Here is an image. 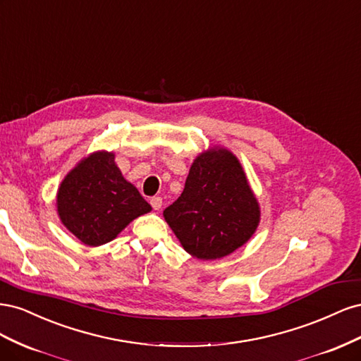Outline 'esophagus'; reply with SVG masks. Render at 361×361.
<instances>
[{
  "mask_svg": "<svg viewBox=\"0 0 361 361\" xmlns=\"http://www.w3.org/2000/svg\"><path fill=\"white\" fill-rule=\"evenodd\" d=\"M150 204H152V207H154L155 211H158V209H161V206H162V199L161 197H152L150 199Z\"/></svg>",
  "mask_w": 361,
  "mask_h": 361,
  "instance_id": "1",
  "label": "esophagus"
}]
</instances>
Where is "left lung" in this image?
<instances>
[{
    "mask_svg": "<svg viewBox=\"0 0 361 361\" xmlns=\"http://www.w3.org/2000/svg\"><path fill=\"white\" fill-rule=\"evenodd\" d=\"M164 218L191 256L221 259L243 247L260 221V207L241 162L211 147L194 159L180 197Z\"/></svg>",
    "mask_w": 361,
    "mask_h": 361,
    "instance_id": "8db88e82",
    "label": "left lung"
}]
</instances>
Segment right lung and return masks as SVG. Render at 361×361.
<instances>
[{"label": "right lung", "instance_id": "obj_1", "mask_svg": "<svg viewBox=\"0 0 361 361\" xmlns=\"http://www.w3.org/2000/svg\"><path fill=\"white\" fill-rule=\"evenodd\" d=\"M152 211L114 162L113 152H94L60 183L57 212L64 227L85 245L113 241L137 216Z\"/></svg>", "mask_w": 361, "mask_h": 361}]
</instances>
